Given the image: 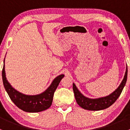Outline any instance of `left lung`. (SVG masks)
<instances>
[{"instance_id": "8db88e82", "label": "left lung", "mask_w": 130, "mask_h": 130, "mask_svg": "<svg viewBox=\"0 0 130 130\" xmlns=\"http://www.w3.org/2000/svg\"><path fill=\"white\" fill-rule=\"evenodd\" d=\"M127 75H128V68L126 65L124 78L119 87L109 95L102 98H95V99L89 98L84 95L78 90L75 84L73 83V90L77 104L84 109L90 110V111H99L107 108L117 100L121 94L126 82Z\"/></svg>"}]
</instances>
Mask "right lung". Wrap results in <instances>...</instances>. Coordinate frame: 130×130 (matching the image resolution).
<instances>
[{"label":"right lung","mask_w":130,"mask_h":130,"mask_svg":"<svg viewBox=\"0 0 130 130\" xmlns=\"http://www.w3.org/2000/svg\"><path fill=\"white\" fill-rule=\"evenodd\" d=\"M5 59L2 69V80L4 86L12 101L23 111L28 112H38L44 111L50 107L53 101L54 92L59 83L64 77L61 74L54 78L50 86L44 92L36 95H26L18 91L8 82L5 71Z\"/></svg>","instance_id":"1"}]
</instances>
